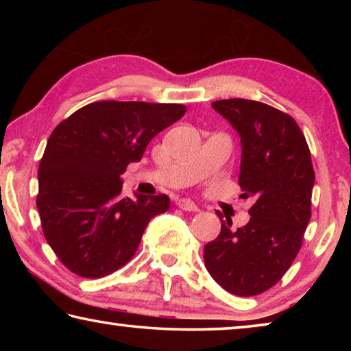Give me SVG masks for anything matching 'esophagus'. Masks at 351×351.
<instances>
[{
	"instance_id": "1",
	"label": "esophagus",
	"mask_w": 351,
	"mask_h": 351,
	"mask_svg": "<svg viewBox=\"0 0 351 351\" xmlns=\"http://www.w3.org/2000/svg\"><path fill=\"white\" fill-rule=\"evenodd\" d=\"M176 204H178V207H180V209L186 210V212H198L199 210L198 206L195 204L192 199H189V198H182V199L178 201Z\"/></svg>"
}]
</instances>
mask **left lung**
Returning <instances> with one entry per match:
<instances>
[{
  "label": "left lung",
  "instance_id": "8db88e82",
  "mask_svg": "<svg viewBox=\"0 0 351 351\" xmlns=\"http://www.w3.org/2000/svg\"><path fill=\"white\" fill-rule=\"evenodd\" d=\"M212 106L240 136L239 182L254 204L243 228L221 219V232L204 246V265L230 294L257 295L280 280L302 246L314 186L310 148L294 119L269 105L224 99Z\"/></svg>",
  "mask_w": 351,
  "mask_h": 351
}]
</instances>
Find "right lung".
I'll use <instances>...</instances> for the list:
<instances>
[{
	"instance_id": "add662e5",
	"label": "right lung",
	"mask_w": 351,
	"mask_h": 351,
	"mask_svg": "<svg viewBox=\"0 0 351 351\" xmlns=\"http://www.w3.org/2000/svg\"><path fill=\"white\" fill-rule=\"evenodd\" d=\"M184 112L178 104L102 100L52 132L38 165L37 209L46 241L71 272L100 278L122 268L148 221L169 210L167 195L122 198L121 175Z\"/></svg>"
}]
</instances>
